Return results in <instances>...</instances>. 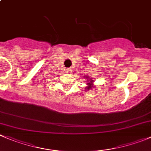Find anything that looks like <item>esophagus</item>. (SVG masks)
<instances>
[{"label": "esophagus", "instance_id": "esophagus-1", "mask_svg": "<svg viewBox=\"0 0 151 151\" xmlns=\"http://www.w3.org/2000/svg\"><path fill=\"white\" fill-rule=\"evenodd\" d=\"M66 72H67V73H71V72H72V70H71V69H67V70H66Z\"/></svg>", "mask_w": 151, "mask_h": 151}]
</instances>
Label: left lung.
I'll return each instance as SVG.
<instances>
[{"instance_id":"1","label":"left lung","mask_w":151,"mask_h":151,"mask_svg":"<svg viewBox=\"0 0 151 151\" xmlns=\"http://www.w3.org/2000/svg\"><path fill=\"white\" fill-rule=\"evenodd\" d=\"M88 79H89V78H88ZM90 82H89V83H87V84H89V85H90V84H92V83L93 82V80H90ZM91 88H93V87H92L91 85H90V86H89V87H87V89H91Z\"/></svg>"}]
</instances>
